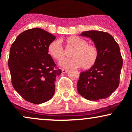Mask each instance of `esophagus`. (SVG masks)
Instances as JSON below:
<instances>
[{
    "label": "esophagus",
    "mask_w": 132,
    "mask_h": 132,
    "mask_svg": "<svg viewBox=\"0 0 132 132\" xmlns=\"http://www.w3.org/2000/svg\"><path fill=\"white\" fill-rule=\"evenodd\" d=\"M68 71V69H62V72L63 73H66Z\"/></svg>",
    "instance_id": "esophagus-1"
}]
</instances>
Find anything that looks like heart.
Listing matches in <instances>:
<instances>
[{"mask_svg": "<svg viewBox=\"0 0 132 132\" xmlns=\"http://www.w3.org/2000/svg\"><path fill=\"white\" fill-rule=\"evenodd\" d=\"M66 41L68 45L75 49L71 54L72 57L65 59L60 63L63 67L79 68L82 66L84 69H88L95 64L98 57V51L94 45L87 44L86 40L76 36L69 37ZM48 50L49 54L57 61H60L64 56V47L60 40L51 42Z\"/></svg>", "mask_w": 132, "mask_h": 132, "instance_id": "1", "label": "heart"}]
</instances>
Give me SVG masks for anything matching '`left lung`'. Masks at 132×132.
<instances>
[{"instance_id": "1", "label": "left lung", "mask_w": 132, "mask_h": 132, "mask_svg": "<svg viewBox=\"0 0 132 132\" xmlns=\"http://www.w3.org/2000/svg\"><path fill=\"white\" fill-rule=\"evenodd\" d=\"M81 35L94 42L98 57L90 69L81 72L77 83L78 91L89 101L105 99L119 85L123 65L119 46L111 35L104 31H83Z\"/></svg>"}]
</instances>
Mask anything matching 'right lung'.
Segmentation results:
<instances>
[{
    "mask_svg": "<svg viewBox=\"0 0 132 132\" xmlns=\"http://www.w3.org/2000/svg\"><path fill=\"white\" fill-rule=\"evenodd\" d=\"M55 38L34 28L20 33L10 47L8 64L12 86L28 102L42 104L53 96L56 78L61 73L48 54V45Z\"/></svg>",
    "mask_w": 132,
    "mask_h": 132,
    "instance_id": "right-lung-1",
    "label": "right lung"
}]
</instances>
